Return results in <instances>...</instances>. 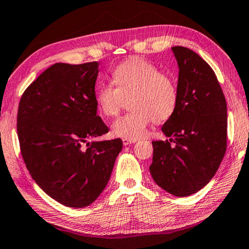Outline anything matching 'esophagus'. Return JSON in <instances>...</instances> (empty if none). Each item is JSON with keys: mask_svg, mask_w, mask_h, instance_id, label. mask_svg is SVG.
Returning <instances> with one entry per match:
<instances>
[{"mask_svg": "<svg viewBox=\"0 0 249 249\" xmlns=\"http://www.w3.org/2000/svg\"><path fill=\"white\" fill-rule=\"evenodd\" d=\"M137 140H131V139H122V143H124V146H129V144L131 143H135Z\"/></svg>", "mask_w": 249, "mask_h": 249, "instance_id": "34e87169", "label": "esophagus"}]
</instances>
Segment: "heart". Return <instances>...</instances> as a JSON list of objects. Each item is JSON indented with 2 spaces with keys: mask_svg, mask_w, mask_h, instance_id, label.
Wrapping results in <instances>:
<instances>
[{
  "mask_svg": "<svg viewBox=\"0 0 249 249\" xmlns=\"http://www.w3.org/2000/svg\"><path fill=\"white\" fill-rule=\"evenodd\" d=\"M111 85L98 86L95 102L106 117L120 112L124 99L131 95L132 110L112 124L113 136L137 140L146 136L151 120L162 122L171 117L178 102V91L173 80L161 74L154 64L139 58L129 59L112 71Z\"/></svg>",
  "mask_w": 249,
  "mask_h": 249,
  "instance_id": "obj_1",
  "label": "heart"
}]
</instances>
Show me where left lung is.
Listing matches in <instances>:
<instances>
[{
    "label": "left lung",
    "mask_w": 249,
    "mask_h": 249,
    "mask_svg": "<svg viewBox=\"0 0 249 249\" xmlns=\"http://www.w3.org/2000/svg\"><path fill=\"white\" fill-rule=\"evenodd\" d=\"M177 60L178 102L164 122L166 141H152L149 167L155 182L174 196H190L207 185L227 147V105L209 64L193 50L171 48Z\"/></svg>",
    "instance_id": "left-lung-1"
}]
</instances>
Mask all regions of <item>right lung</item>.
<instances>
[{
  "instance_id": "add662e5",
  "label": "right lung",
  "mask_w": 249,
  "mask_h": 249,
  "mask_svg": "<svg viewBox=\"0 0 249 249\" xmlns=\"http://www.w3.org/2000/svg\"><path fill=\"white\" fill-rule=\"evenodd\" d=\"M98 73L99 62L55 63L28 87L18 105L25 166L45 194L68 207H87L100 196L122 149L121 139L88 141L109 131L97 116Z\"/></svg>"
}]
</instances>
